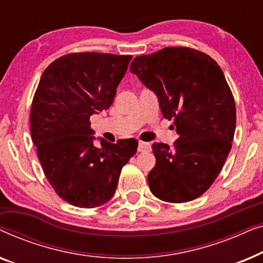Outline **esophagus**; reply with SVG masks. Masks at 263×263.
<instances>
[{
    "label": "esophagus",
    "mask_w": 263,
    "mask_h": 263,
    "mask_svg": "<svg viewBox=\"0 0 263 263\" xmlns=\"http://www.w3.org/2000/svg\"><path fill=\"white\" fill-rule=\"evenodd\" d=\"M138 151H139V152H148V151H151V145H149V143H147V142L139 141Z\"/></svg>",
    "instance_id": "1"
}]
</instances>
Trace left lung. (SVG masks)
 I'll return each mask as SVG.
<instances>
[{
	"mask_svg": "<svg viewBox=\"0 0 263 263\" xmlns=\"http://www.w3.org/2000/svg\"><path fill=\"white\" fill-rule=\"evenodd\" d=\"M130 71L156 93L178 135L171 148L152 145L151 192L166 202L197 199L218 177L235 135L236 104L221 68L199 50L168 46L135 57Z\"/></svg>",
	"mask_w": 263,
	"mask_h": 263,
	"instance_id": "left-lung-1",
	"label": "left lung"
}]
</instances>
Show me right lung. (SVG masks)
Segmentation results:
<instances>
[{"instance_id": "1", "label": "right lung", "mask_w": 263, "mask_h": 263, "mask_svg": "<svg viewBox=\"0 0 263 263\" xmlns=\"http://www.w3.org/2000/svg\"><path fill=\"white\" fill-rule=\"evenodd\" d=\"M133 56L71 52L50 63L31 105V136L57 195L80 208L106 203L121 170L138 149L135 139L93 145L89 117L107 110Z\"/></svg>"}]
</instances>
